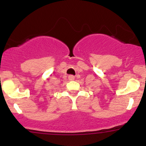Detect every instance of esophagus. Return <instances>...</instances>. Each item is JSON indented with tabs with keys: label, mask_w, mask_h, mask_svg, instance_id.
<instances>
[{
	"label": "esophagus",
	"mask_w": 146,
	"mask_h": 146,
	"mask_svg": "<svg viewBox=\"0 0 146 146\" xmlns=\"http://www.w3.org/2000/svg\"><path fill=\"white\" fill-rule=\"evenodd\" d=\"M68 79L70 80H73L75 79V76H71V75H70V76H68Z\"/></svg>",
	"instance_id": "esophagus-1"
}]
</instances>
